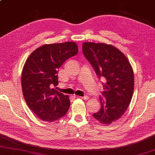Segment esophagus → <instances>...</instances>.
<instances>
[{
	"mask_svg": "<svg viewBox=\"0 0 155 155\" xmlns=\"http://www.w3.org/2000/svg\"><path fill=\"white\" fill-rule=\"evenodd\" d=\"M81 99H83V100H88L89 99V97H88V96H84V97H79Z\"/></svg>",
	"mask_w": 155,
	"mask_h": 155,
	"instance_id": "esophagus-1",
	"label": "esophagus"
}]
</instances>
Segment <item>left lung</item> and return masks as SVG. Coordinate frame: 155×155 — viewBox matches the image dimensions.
<instances>
[{"label":"left lung","instance_id":"obj_1","mask_svg":"<svg viewBox=\"0 0 155 155\" xmlns=\"http://www.w3.org/2000/svg\"><path fill=\"white\" fill-rule=\"evenodd\" d=\"M82 49L97 77L104 80L100 110L93 116L108 125L120 119L129 106L134 90V71L124 53L112 45L85 42Z\"/></svg>","mask_w":155,"mask_h":155}]
</instances>
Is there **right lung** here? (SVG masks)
Returning a JSON list of instances; mask_svg holds the SVG:
<instances>
[{"label":"right lung","mask_w":155,"mask_h":155,"mask_svg":"<svg viewBox=\"0 0 155 155\" xmlns=\"http://www.w3.org/2000/svg\"><path fill=\"white\" fill-rule=\"evenodd\" d=\"M78 51L74 42L45 44L26 61L21 78L23 95L30 110L41 120L55 121L68 112L69 96L53 87L58 84V69Z\"/></svg>","instance_id":"right-lung-1"}]
</instances>
